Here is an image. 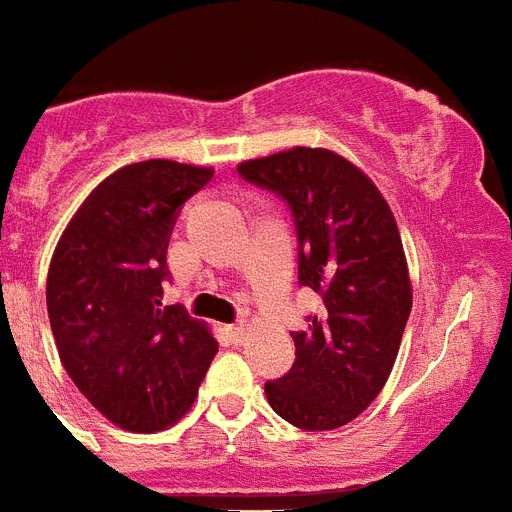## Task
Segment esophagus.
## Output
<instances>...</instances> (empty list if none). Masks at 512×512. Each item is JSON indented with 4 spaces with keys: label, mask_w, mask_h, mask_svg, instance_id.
<instances>
[{
    "label": "esophagus",
    "mask_w": 512,
    "mask_h": 512,
    "mask_svg": "<svg viewBox=\"0 0 512 512\" xmlns=\"http://www.w3.org/2000/svg\"><path fill=\"white\" fill-rule=\"evenodd\" d=\"M246 324L243 322H238V324H230V327H227V335H230V340L235 342V345H240V342L246 340Z\"/></svg>",
    "instance_id": "esophagus-1"
}]
</instances>
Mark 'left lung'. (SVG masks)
<instances>
[{"label": "left lung", "mask_w": 512, "mask_h": 512, "mask_svg": "<svg viewBox=\"0 0 512 512\" xmlns=\"http://www.w3.org/2000/svg\"><path fill=\"white\" fill-rule=\"evenodd\" d=\"M282 198L298 235V285L319 295L295 361L264 384L277 416L306 432L345 426L366 411L398 358L411 316V280L390 206L358 167L327 149L295 146L238 167Z\"/></svg>", "instance_id": "obj_1"}]
</instances>
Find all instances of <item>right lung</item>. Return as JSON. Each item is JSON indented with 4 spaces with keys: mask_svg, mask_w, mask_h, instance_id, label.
Here are the masks:
<instances>
[{
    "mask_svg": "<svg viewBox=\"0 0 512 512\" xmlns=\"http://www.w3.org/2000/svg\"><path fill=\"white\" fill-rule=\"evenodd\" d=\"M209 167L149 159L109 175L62 232L46 308L59 361L128 432H159L188 411L219 342L180 303L162 306L177 214Z\"/></svg>",
    "mask_w": 512,
    "mask_h": 512,
    "instance_id": "right-lung-1",
    "label": "right lung"
}]
</instances>
